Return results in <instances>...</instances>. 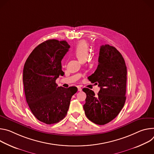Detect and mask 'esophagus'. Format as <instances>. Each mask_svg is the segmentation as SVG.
<instances>
[{"mask_svg":"<svg viewBox=\"0 0 154 154\" xmlns=\"http://www.w3.org/2000/svg\"><path fill=\"white\" fill-rule=\"evenodd\" d=\"M77 88H78V91H82V89H81L79 86H78Z\"/></svg>","mask_w":154,"mask_h":154,"instance_id":"obj_1","label":"esophagus"}]
</instances>
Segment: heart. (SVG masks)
Masks as SVG:
<instances>
[{"label": "heart", "instance_id": "heart-1", "mask_svg": "<svg viewBox=\"0 0 154 154\" xmlns=\"http://www.w3.org/2000/svg\"><path fill=\"white\" fill-rule=\"evenodd\" d=\"M89 51V45L87 42L82 40L79 42L75 48L74 52L76 57L80 60L87 59Z\"/></svg>", "mask_w": 154, "mask_h": 154}]
</instances>
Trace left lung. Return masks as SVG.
I'll return each instance as SVG.
<instances>
[{
  "label": "left lung",
  "mask_w": 154,
  "mask_h": 154,
  "mask_svg": "<svg viewBox=\"0 0 154 154\" xmlns=\"http://www.w3.org/2000/svg\"><path fill=\"white\" fill-rule=\"evenodd\" d=\"M88 78L100 90L95 95L88 88L82 89L86 94L85 114L92 122L105 125L119 114L126 100L127 66L122 54L112 46H101L97 70Z\"/></svg>",
  "instance_id": "left-lung-1"
}]
</instances>
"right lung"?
<instances>
[{
	"mask_svg": "<svg viewBox=\"0 0 154 154\" xmlns=\"http://www.w3.org/2000/svg\"><path fill=\"white\" fill-rule=\"evenodd\" d=\"M70 45L65 40H46L34 49L23 69V84L27 103L38 121L59 122L65 117L76 87H58L56 80L63 76L61 61Z\"/></svg>",
	"mask_w": 154,
	"mask_h": 154,
	"instance_id": "right-lung-1",
	"label": "right lung"
}]
</instances>
